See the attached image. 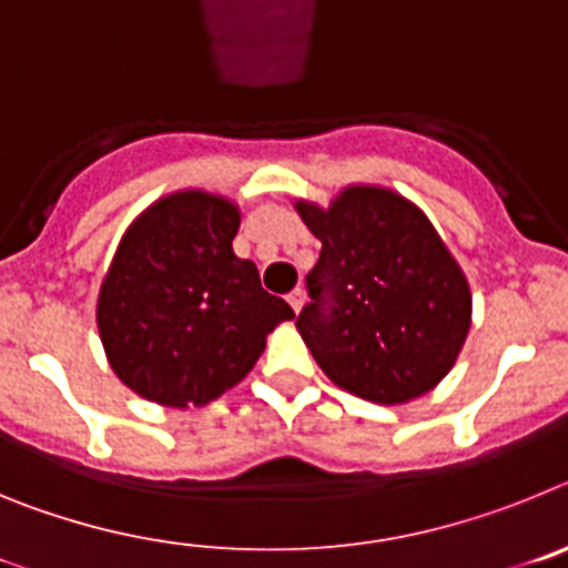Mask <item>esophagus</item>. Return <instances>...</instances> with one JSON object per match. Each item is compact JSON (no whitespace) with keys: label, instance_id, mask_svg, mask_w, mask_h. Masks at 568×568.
<instances>
[{"label":"esophagus","instance_id":"1","mask_svg":"<svg viewBox=\"0 0 568 568\" xmlns=\"http://www.w3.org/2000/svg\"><path fill=\"white\" fill-rule=\"evenodd\" d=\"M304 298H307V295H304V290H293V293L287 295V304L293 307L295 315H298L301 307H304Z\"/></svg>","mask_w":568,"mask_h":568}]
</instances>
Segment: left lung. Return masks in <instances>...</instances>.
Listing matches in <instances>:
<instances>
[{
	"label": "left lung",
	"mask_w": 568,
	"mask_h": 568,
	"mask_svg": "<svg viewBox=\"0 0 568 568\" xmlns=\"http://www.w3.org/2000/svg\"><path fill=\"white\" fill-rule=\"evenodd\" d=\"M321 241L313 304L295 327L346 393L409 404L449 375L471 327V290L424 210L384 184H346L324 207L295 199Z\"/></svg>",
	"instance_id": "obj_1"
}]
</instances>
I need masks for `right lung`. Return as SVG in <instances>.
Returning <instances> with one entry per match:
<instances>
[{"label": "right lung", "instance_id": "obj_1", "mask_svg": "<svg viewBox=\"0 0 568 568\" xmlns=\"http://www.w3.org/2000/svg\"><path fill=\"white\" fill-rule=\"evenodd\" d=\"M241 207L202 187L159 195L115 247L97 298L110 369L139 398L190 409L247 378L267 335L293 321L233 253Z\"/></svg>", "mask_w": 568, "mask_h": 568}]
</instances>
